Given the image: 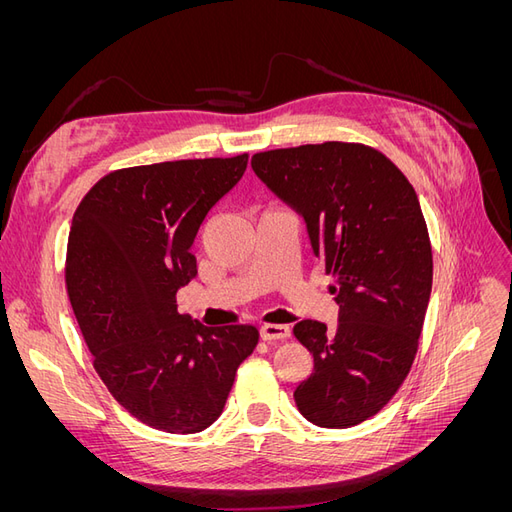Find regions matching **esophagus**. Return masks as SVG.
I'll return each instance as SVG.
<instances>
[{"mask_svg": "<svg viewBox=\"0 0 512 512\" xmlns=\"http://www.w3.org/2000/svg\"><path fill=\"white\" fill-rule=\"evenodd\" d=\"M290 335V329L286 324H262L260 327V337L265 342H275V339H286Z\"/></svg>", "mask_w": 512, "mask_h": 512, "instance_id": "obj_1", "label": "esophagus"}]
</instances>
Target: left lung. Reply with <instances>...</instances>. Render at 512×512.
<instances>
[{
	"mask_svg": "<svg viewBox=\"0 0 512 512\" xmlns=\"http://www.w3.org/2000/svg\"><path fill=\"white\" fill-rule=\"evenodd\" d=\"M252 168L303 218L339 305L335 329L294 324L314 354L294 401L318 427L359 425L406 380L423 331L433 260L416 192L389 158L354 143L262 151Z\"/></svg>",
	"mask_w": 512,
	"mask_h": 512,
	"instance_id": "obj_1",
	"label": "left lung"
}]
</instances>
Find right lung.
<instances>
[{"mask_svg": "<svg viewBox=\"0 0 512 512\" xmlns=\"http://www.w3.org/2000/svg\"><path fill=\"white\" fill-rule=\"evenodd\" d=\"M245 168L247 153L115 170L72 218L74 316L106 389L153 429L198 433L218 421L258 344L250 324L205 327L177 312L179 288L196 277L198 230Z\"/></svg>", "mask_w": 512, "mask_h": 512, "instance_id": "obj_1", "label": "right lung"}]
</instances>
